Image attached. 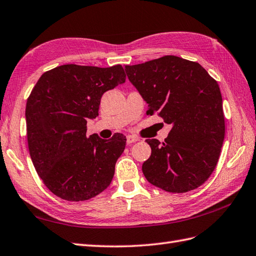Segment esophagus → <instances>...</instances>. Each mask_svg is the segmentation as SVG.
Listing matches in <instances>:
<instances>
[{
	"label": "esophagus",
	"instance_id": "34e87169",
	"mask_svg": "<svg viewBox=\"0 0 256 256\" xmlns=\"http://www.w3.org/2000/svg\"><path fill=\"white\" fill-rule=\"evenodd\" d=\"M138 140H140V138L136 137V136H133V135H128L126 136L128 144H133V142H136Z\"/></svg>",
	"mask_w": 256,
	"mask_h": 256
}]
</instances>
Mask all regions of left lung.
Instances as JSON below:
<instances>
[{"mask_svg":"<svg viewBox=\"0 0 256 256\" xmlns=\"http://www.w3.org/2000/svg\"><path fill=\"white\" fill-rule=\"evenodd\" d=\"M128 78L172 130L160 144L147 140L151 156L142 172L151 184L172 193L200 186L214 170L225 134L218 82L197 62L165 56L126 65Z\"/></svg>","mask_w":256,"mask_h":256,"instance_id":"1","label":"left lung"}]
</instances>
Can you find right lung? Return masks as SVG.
<instances>
[{"instance_id":"1","label":"right lung","mask_w":256,"mask_h":256,"mask_svg":"<svg viewBox=\"0 0 256 256\" xmlns=\"http://www.w3.org/2000/svg\"><path fill=\"white\" fill-rule=\"evenodd\" d=\"M126 82L121 65H61L40 76L26 102L28 150L44 184L70 202L86 200L106 190L126 138L86 135V121L98 116L103 94Z\"/></svg>"}]
</instances>
